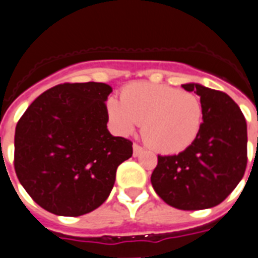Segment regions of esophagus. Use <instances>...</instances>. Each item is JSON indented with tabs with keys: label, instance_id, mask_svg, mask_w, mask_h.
I'll return each instance as SVG.
<instances>
[{
	"label": "esophagus",
	"instance_id": "esophagus-1",
	"mask_svg": "<svg viewBox=\"0 0 258 258\" xmlns=\"http://www.w3.org/2000/svg\"><path fill=\"white\" fill-rule=\"evenodd\" d=\"M143 152V149L141 147V146H138L137 143H134L133 145V156L137 157V156H140L141 154Z\"/></svg>",
	"mask_w": 258,
	"mask_h": 258
}]
</instances>
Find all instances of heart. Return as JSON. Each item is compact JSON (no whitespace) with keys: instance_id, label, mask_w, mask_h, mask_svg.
<instances>
[{"instance_id":"1","label":"heart","mask_w":258,"mask_h":258,"mask_svg":"<svg viewBox=\"0 0 258 258\" xmlns=\"http://www.w3.org/2000/svg\"><path fill=\"white\" fill-rule=\"evenodd\" d=\"M118 101H107V115L113 131L131 136L142 122L145 141L161 154H177L190 147L203 121L200 99L192 93L159 84L134 83L122 89Z\"/></svg>"}]
</instances>
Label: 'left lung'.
Returning a JSON list of instances; mask_svg holds the SVG:
<instances>
[{"label": "left lung", "mask_w": 258, "mask_h": 258, "mask_svg": "<svg viewBox=\"0 0 258 258\" xmlns=\"http://www.w3.org/2000/svg\"><path fill=\"white\" fill-rule=\"evenodd\" d=\"M197 93L203 107L199 136L190 147L159 156L151 174L156 194L182 211L212 208L229 197L247 166V122L227 94L200 84H183Z\"/></svg>", "instance_id": "left-lung-1"}]
</instances>
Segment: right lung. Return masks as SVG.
Instances as JSON below:
<instances>
[{
	"label": "right lung",
	"instance_id": "1",
	"mask_svg": "<svg viewBox=\"0 0 258 258\" xmlns=\"http://www.w3.org/2000/svg\"><path fill=\"white\" fill-rule=\"evenodd\" d=\"M103 83L61 84L37 97L15 129L14 166L29 197L47 212L77 217L108 198L133 143L107 129Z\"/></svg>",
	"mask_w": 258,
	"mask_h": 258
}]
</instances>
